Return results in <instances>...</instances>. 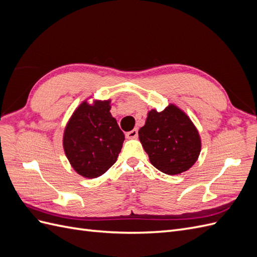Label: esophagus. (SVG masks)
<instances>
[{
	"instance_id": "34e87169",
	"label": "esophagus",
	"mask_w": 257,
	"mask_h": 257,
	"mask_svg": "<svg viewBox=\"0 0 257 257\" xmlns=\"http://www.w3.org/2000/svg\"><path fill=\"white\" fill-rule=\"evenodd\" d=\"M125 136H126L128 139L137 138V136H138V130H137V128H134V130H132V131L127 132V133L125 134Z\"/></svg>"
}]
</instances>
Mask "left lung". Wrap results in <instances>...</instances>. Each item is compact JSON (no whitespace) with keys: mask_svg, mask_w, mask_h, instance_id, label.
Wrapping results in <instances>:
<instances>
[{"mask_svg":"<svg viewBox=\"0 0 257 257\" xmlns=\"http://www.w3.org/2000/svg\"><path fill=\"white\" fill-rule=\"evenodd\" d=\"M138 135L151 164L164 174L186 172L198 159V132L189 116L174 105L161 112L149 111Z\"/></svg>","mask_w":257,"mask_h":257,"instance_id":"obj_1","label":"left lung"}]
</instances>
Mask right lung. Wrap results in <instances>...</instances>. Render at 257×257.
<instances>
[{"mask_svg": "<svg viewBox=\"0 0 257 257\" xmlns=\"http://www.w3.org/2000/svg\"><path fill=\"white\" fill-rule=\"evenodd\" d=\"M110 100L83 102L65 127L63 147L77 173L85 178L105 174L116 161L124 134L110 113Z\"/></svg>", "mask_w": 257, "mask_h": 257, "instance_id": "add662e5", "label": "right lung"}]
</instances>
